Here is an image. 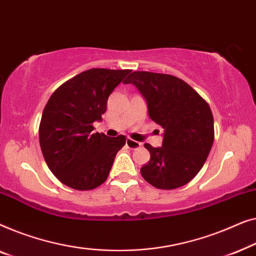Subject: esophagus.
I'll list each match as a JSON object with an SVG mask.
<instances>
[{
  "instance_id": "1",
  "label": "esophagus",
  "mask_w": 256,
  "mask_h": 256,
  "mask_svg": "<svg viewBox=\"0 0 256 256\" xmlns=\"http://www.w3.org/2000/svg\"><path fill=\"white\" fill-rule=\"evenodd\" d=\"M126 146L128 147V148H131V150H138V148H140V147L142 146V144L128 138V139H126Z\"/></svg>"
}]
</instances>
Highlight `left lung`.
Returning <instances> with one entry per match:
<instances>
[{"label": "left lung", "instance_id": "obj_1", "mask_svg": "<svg viewBox=\"0 0 256 256\" xmlns=\"http://www.w3.org/2000/svg\"><path fill=\"white\" fill-rule=\"evenodd\" d=\"M124 84L138 88L150 118L164 128L162 147L145 144L150 159L140 169L142 178L158 189L186 184L203 167L214 144V116L208 104L172 75L133 72Z\"/></svg>", "mask_w": 256, "mask_h": 256}]
</instances>
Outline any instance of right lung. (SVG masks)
<instances>
[{
  "instance_id": "add662e5",
  "label": "right lung",
  "mask_w": 256,
  "mask_h": 256,
  "mask_svg": "<svg viewBox=\"0 0 256 256\" xmlns=\"http://www.w3.org/2000/svg\"><path fill=\"white\" fill-rule=\"evenodd\" d=\"M130 70L92 68L61 84L50 97L39 125V142L50 170L64 186L92 190L106 182L125 136L94 133L114 89Z\"/></svg>"
}]
</instances>
